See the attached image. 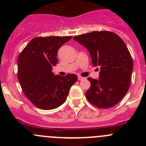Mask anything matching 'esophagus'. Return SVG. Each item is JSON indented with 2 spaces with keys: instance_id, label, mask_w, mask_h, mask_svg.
Segmentation results:
<instances>
[{
  "instance_id": "esophagus-1",
  "label": "esophagus",
  "mask_w": 146,
  "mask_h": 146,
  "mask_svg": "<svg viewBox=\"0 0 146 146\" xmlns=\"http://www.w3.org/2000/svg\"><path fill=\"white\" fill-rule=\"evenodd\" d=\"M83 79H84V77H82V76H80V75L78 76V80H82Z\"/></svg>"
}]
</instances>
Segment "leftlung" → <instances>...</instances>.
<instances>
[{"instance_id":"8db88e82","label":"left lung","mask_w":146,"mask_h":146,"mask_svg":"<svg viewBox=\"0 0 146 146\" xmlns=\"http://www.w3.org/2000/svg\"><path fill=\"white\" fill-rule=\"evenodd\" d=\"M74 39L87 48L92 64L100 66L99 80L87 78L91 85L86 98L97 108L115 106L130 86L133 62L127 46L118 35L108 31L81 34Z\"/></svg>"}]
</instances>
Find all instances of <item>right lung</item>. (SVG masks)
Here are the masks:
<instances>
[{"instance_id":"1","label":"right lung","mask_w":146,"mask_h":146,"mask_svg":"<svg viewBox=\"0 0 146 146\" xmlns=\"http://www.w3.org/2000/svg\"><path fill=\"white\" fill-rule=\"evenodd\" d=\"M72 36H40L31 39L18 58V80L25 96L42 110L58 108L66 101L77 80L74 74L65 77L51 72L59 48Z\"/></svg>"}]
</instances>
